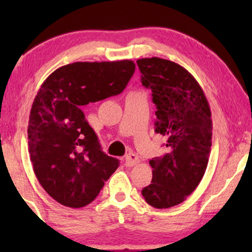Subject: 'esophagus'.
Wrapping results in <instances>:
<instances>
[{"label": "esophagus", "mask_w": 252, "mask_h": 252, "mask_svg": "<svg viewBox=\"0 0 252 252\" xmlns=\"http://www.w3.org/2000/svg\"><path fill=\"white\" fill-rule=\"evenodd\" d=\"M136 163H139V157H137L135 154H128L125 157V165H126V166L130 167V166H133V165H135Z\"/></svg>", "instance_id": "1"}]
</instances>
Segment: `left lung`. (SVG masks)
<instances>
[{
  "instance_id": "8db88e82",
  "label": "left lung",
  "mask_w": 252,
  "mask_h": 252,
  "mask_svg": "<svg viewBox=\"0 0 252 252\" xmlns=\"http://www.w3.org/2000/svg\"><path fill=\"white\" fill-rule=\"evenodd\" d=\"M141 82L153 92L156 129L166 137L167 153L149 161L151 184L142 189L148 204L167 209L195 190L209 163L211 110L196 79L174 62L151 57L136 61Z\"/></svg>"
}]
</instances>
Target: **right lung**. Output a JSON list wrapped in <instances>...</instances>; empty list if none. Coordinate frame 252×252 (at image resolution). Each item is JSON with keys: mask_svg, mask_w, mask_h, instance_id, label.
Returning <instances> with one entry per match:
<instances>
[{"mask_svg": "<svg viewBox=\"0 0 252 252\" xmlns=\"http://www.w3.org/2000/svg\"><path fill=\"white\" fill-rule=\"evenodd\" d=\"M134 71L128 60L77 62L54 71L37 92L27 128L30 158L41 186L62 205H88L118 168L81 108L120 94Z\"/></svg>", "mask_w": 252, "mask_h": 252, "instance_id": "right-lung-1", "label": "right lung"}]
</instances>
